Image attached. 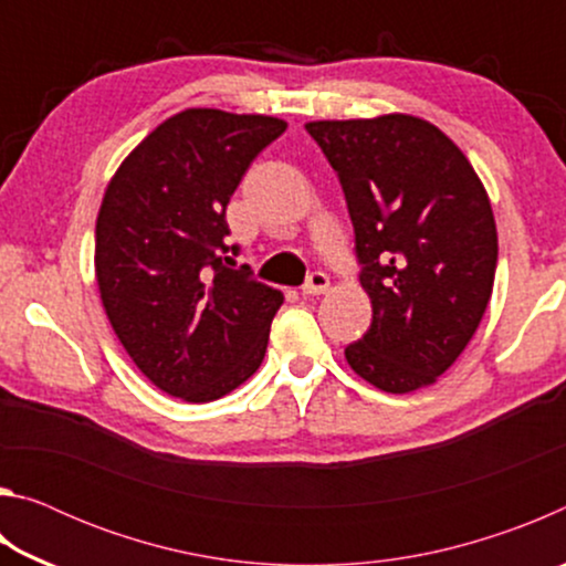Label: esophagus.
<instances>
[{"instance_id":"1","label":"esophagus","mask_w":566,"mask_h":566,"mask_svg":"<svg viewBox=\"0 0 566 566\" xmlns=\"http://www.w3.org/2000/svg\"><path fill=\"white\" fill-rule=\"evenodd\" d=\"M329 290V276L324 272H312L310 276H306V282L302 286V292L306 296H319Z\"/></svg>"}]
</instances>
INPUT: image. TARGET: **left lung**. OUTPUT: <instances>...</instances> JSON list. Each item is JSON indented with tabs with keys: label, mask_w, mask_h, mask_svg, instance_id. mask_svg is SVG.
Here are the masks:
<instances>
[{
	"label": "left lung",
	"mask_w": 566,
	"mask_h": 566,
	"mask_svg": "<svg viewBox=\"0 0 566 566\" xmlns=\"http://www.w3.org/2000/svg\"><path fill=\"white\" fill-rule=\"evenodd\" d=\"M347 199L371 324L344 349L389 395L434 385L490 304L496 224L474 167L411 114L304 124Z\"/></svg>",
	"instance_id": "1"
}]
</instances>
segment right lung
<instances>
[{
    "label": "right lung",
    "mask_w": 566,
    "mask_h": 566,
    "mask_svg": "<svg viewBox=\"0 0 566 566\" xmlns=\"http://www.w3.org/2000/svg\"><path fill=\"white\" fill-rule=\"evenodd\" d=\"M284 119L185 109L149 132L104 191L94 272L114 334L151 385L214 401L260 369L284 296L234 270L229 197Z\"/></svg>",
    "instance_id": "obj_1"
}]
</instances>
